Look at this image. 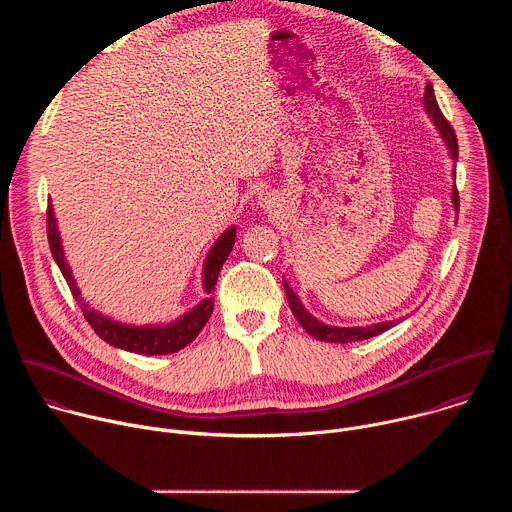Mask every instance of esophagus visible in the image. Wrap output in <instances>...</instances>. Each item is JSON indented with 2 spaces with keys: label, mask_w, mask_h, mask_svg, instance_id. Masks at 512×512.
Here are the masks:
<instances>
[{
  "label": "esophagus",
  "mask_w": 512,
  "mask_h": 512,
  "mask_svg": "<svg viewBox=\"0 0 512 512\" xmlns=\"http://www.w3.org/2000/svg\"><path fill=\"white\" fill-rule=\"evenodd\" d=\"M275 202H277V200H275V196H273V194H261V196H259V204H261L263 208H267V210H269V208H273V206H275Z\"/></svg>",
  "instance_id": "34e87169"
}]
</instances>
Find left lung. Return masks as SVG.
I'll use <instances>...</instances> for the list:
<instances>
[{
  "label": "left lung",
  "mask_w": 512,
  "mask_h": 512,
  "mask_svg": "<svg viewBox=\"0 0 512 512\" xmlns=\"http://www.w3.org/2000/svg\"><path fill=\"white\" fill-rule=\"evenodd\" d=\"M423 111L429 117V121L433 123V127L437 129V133H440L444 145L448 148V156H450L452 164H456L458 162V139H456V133H454L452 125L442 115L440 107H437V101H435L431 85H427L425 93H423ZM452 178H456V172H452ZM450 196H452L454 210L458 212V190H456V184L452 186ZM283 289H285V296H287L291 314L296 316V320L302 324V328L308 334H312L316 340H322V342L348 344V342H356V340H364V338H373V336H377V334L397 326L399 322H403V318H397V320H385V322L369 324V326H332V324H324L322 320H318L316 316H312L306 310V306L302 304V300L298 298L296 291L289 287V283L285 279H283Z\"/></svg>",
  "instance_id": "obj_1"
}]
</instances>
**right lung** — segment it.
Returning a JSON list of instances; mask_svg holds the SVG:
<instances>
[{
	"label": "right lung",
	"mask_w": 512,
	"mask_h": 512,
	"mask_svg": "<svg viewBox=\"0 0 512 512\" xmlns=\"http://www.w3.org/2000/svg\"><path fill=\"white\" fill-rule=\"evenodd\" d=\"M235 235H237V227L231 225L225 233H221L214 241V245L208 249L204 263H202V289L206 298L200 300L196 306H192L188 312H184L182 316L170 320V322H156V324H125L119 320H113L105 314H101L99 310L91 308V304L81 296V289L77 285L75 275H72V269L66 261L64 255V247H62V237L58 231V221L54 214V206L52 202H48V243H50V251L52 257L56 261V265L60 267L72 296L79 302L87 322L93 326V330L97 332L99 338H103L107 344L127 350V352H135V354H145V356H162V354H172L182 350L184 346H188L204 328V324L208 322L212 308H214V298L210 296V291L216 285L218 273H221L223 263L227 261L229 253L233 251L235 245Z\"/></svg>",
	"instance_id": "1"
}]
</instances>
